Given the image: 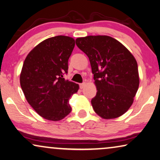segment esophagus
I'll return each mask as SVG.
<instances>
[{
	"instance_id": "obj_1",
	"label": "esophagus",
	"mask_w": 160,
	"mask_h": 160,
	"mask_svg": "<svg viewBox=\"0 0 160 160\" xmlns=\"http://www.w3.org/2000/svg\"><path fill=\"white\" fill-rule=\"evenodd\" d=\"M85 85H86V83H85V82L80 83V88H81V89H82V88L85 86Z\"/></svg>"
}]
</instances>
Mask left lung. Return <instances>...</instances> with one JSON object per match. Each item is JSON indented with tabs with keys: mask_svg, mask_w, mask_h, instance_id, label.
Wrapping results in <instances>:
<instances>
[{
	"mask_svg": "<svg viewBox=\"0 0 160 160\" xmlns=\"http://www.w3.org/2000/svg\"><path fill=\"white\" fill-rule=\"evenodd\" d=\"M76 45L89 58L96 95L94 111L106 119L119 117L132 106L139 85L137 62L131 52L108 36L78 38Z\"/></svg>",
	"mask_w": 160,
	"mask_h": 160,
	"instance_id": "1",
	"label": "left lung"
}]
</instances>
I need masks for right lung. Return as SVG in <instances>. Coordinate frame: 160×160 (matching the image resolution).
<instances>
[{
  "instance_id": "right-lung-1",
  "label": "right lung",
  "mask_w": 160,
  "mask_h": 160,
  "mask_svg": "<svg viewBox=\"0 0 160 160\" xmlns=\"http://www.w3.org/2000/svg\"><path fill=\"white\" fill-rule=\"evenodd\" d=\"M75 40L67 36L45 39L26 57L20 75L21 87L26 99L35 111L45 119L59 121L72 111L71 95L79 85L66 80L68 59Z\"/></svg>"
}]
</instances>
